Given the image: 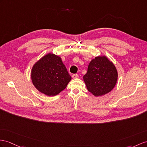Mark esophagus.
<instances>
[{"instance_id": "obj_1", "label": "esophagus", "mask_w": 147, "mask_h": 147, "mask_svg": "<svg viewBox=\"0 0 147 147\" xmlns=\"http://www.w3.org/2000/svg\"><path fill=\"white\" fill-rule=\"evenodd\" d=\"M72 78H74V79H76V78H78V75H77V74H73L72 75Z\"/></svg>"}]
</instances>
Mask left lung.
<instances>
[{"label":"left lung","instance_id":"obj_1","mask_svg":"<svg viewBox=\"0 0 147 147\" xmlns=\"http://www.w3.org/2000/svg\"><path fill=\"white\" fill-rule=\"evenodd\" d=\"M83 79L87 90L92 95L102 96L115 87L118 71L113 63L105 55L97 56L89 63L87 72Z\"/></svg>","mask_w":147,"mask_h":147}]
</instances>
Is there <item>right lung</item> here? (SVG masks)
Masks as SVG:
<instances>
[{"instance_id": "1", "label": "right lung", "mask_w": 147, "mask_h": 147, "mask_svg": "<svg viewBox=\"0 0 147 147\" xmlns=\"http://www.w3.org/2000/svg\"><path fill=\"white\" fill-rule=\"evenodd\" d=\"M71 79L61 57L54 53H48L43 56L31 70V80L34 87L49 96L60 94Z\"/></svg>"}]
</instances>
